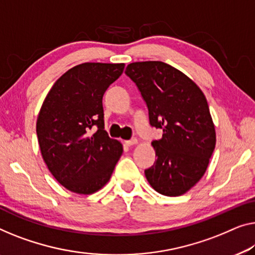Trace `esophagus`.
Returning a JSON list of instances; mask_svg holds the SVG:
<instances>
[{
	"mask_svg": "<svg viewBox=\"0 0 255 255\" xmlns=\"http://www.w3.org/2000/svg\"><path fill=\"white\" fill-rule=\"evenodd\" d=\"M126 145H128V146H131V145H134V144H136L137 143V138H131V139H129V140H126Z\"/></svg>",
	"mask_w": 255,
	"mask_h": 255,
	"instance_id": "1",
	"label": "esophagus"
}]
</instances>
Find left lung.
Segmentation results:
<instances>
[{"mask_svg":"<svg viewBox=\"0 0 255 255\" xmlns=\"http://www.w3.org/2000/svg\"><path fill=\"white\" fill-rule=\"evenodd\" d=\"M126 74L145 101L151 126L162 129L161 138L151 143L157 159L144 172L146 180L161 195H183L204 176L215 149L206 97L191 79L162 62L131 63Z\"/></svg>","mask_w":255,"mask_h":255,"instance_id":"obj_1","label":"left lung"}]
</instances>
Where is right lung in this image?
Returning <instances> with one entry per match:
<instances>
[{
	"label": "right lung",
	"mask_w": 255,
	"mask_h": 255,
	"mask_svg": "<svg viewBox=\"0 0 255 255\" xmlns=\"http://www.w3.org/2000/svg\"><path fill=\"white\" fill-rule=\"evenodd\" d=\"M125 64L83 63L72 67L49 90L37 116L41 154L58 183L91 195L108 183L123 144L104 130L103 95L123 74ZM91 128H97L94 134Z\"/></svg>",
	"instance_id": "right-lung-1"
}]
</instances>
